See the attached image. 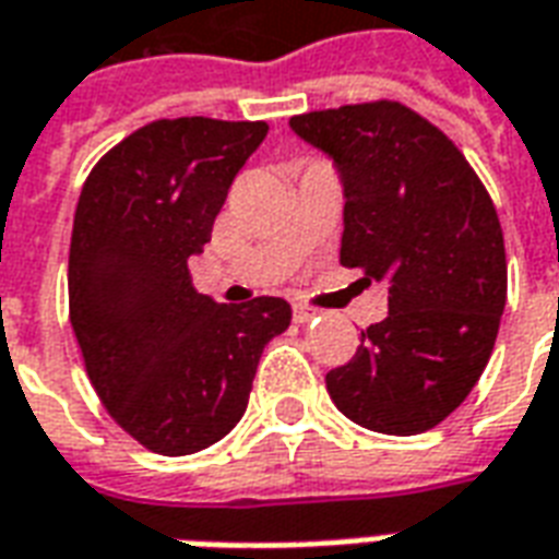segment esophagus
<instances>
[{
	"mask_svg": "<svg viewBox=\"0 0 559 559\" xmlns=\"http://www.w3.org/2000/svg\"><path fill=\"white\" fill-rule=\"evenodd\" d=\"M317 311L314 308H305V305H293V320L296 323H308V320H314Z\"/></svg>",
	"mask_w": 559,
	"mask_h": 559,
	"instance_id": "obj_1",
	"label": "esophagus"
}]
</instances>
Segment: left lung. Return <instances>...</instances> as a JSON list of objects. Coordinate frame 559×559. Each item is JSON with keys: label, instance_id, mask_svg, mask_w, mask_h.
Returning <instances> with one entry per match:
<instances>
[{"label": "left lung", "instance_id": "obj_1", "mask_svg": "<svg viewBox=\"0 0 559 559\" xmlns=\"http://www.w3.org/2000/svg\"><path fill=\"white\" fill-rule=\"evenodd\" d=\"M290 128L338 167L341 263L389 281V317L329 371V399L368 431H428L491 359L506 305L497 209L461 148L399 102L314 110Z\"/></svg>", "mask_w": 559, "mask_h": 559}]
</instances>
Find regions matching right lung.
<instances>
[{
  "mask_svg": "<svg viewBox=\"0 0 559 559\" xmlns=\"http://www.w3.org/2000/svg\"><path fill=\"white\" fill-rule=\"evenodd\" d=\"M266 122L158 119L92 167L80 191L68 308L107 413L158 455H191L242 419L260 353L290 326V305H221L194 290L236 173Z\"/></svg>",
  "mask_w": 559,
  "mask_h": 559,
  "instance_id": "add662e5",
  "label": "right lung"
}]
</instances>
